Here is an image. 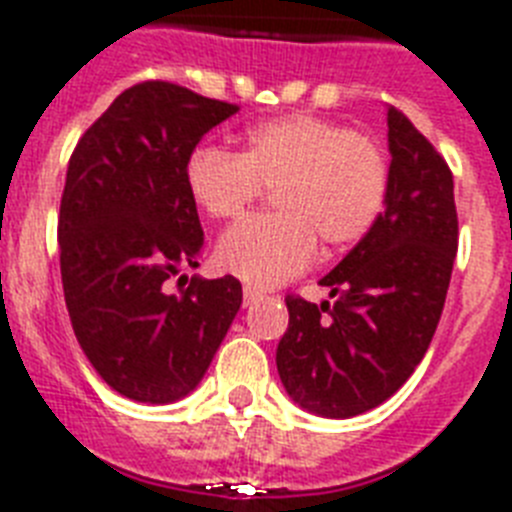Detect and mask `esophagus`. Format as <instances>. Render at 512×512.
<instances>
[{"label":"esophagus","instance_id":"obj_1","mask_svg":"<svg viewBox=\"0 0 512 512\" xmlns=\"http://www.w3.org/2000/svg\"><path fill=\"white\" fill-rule=\"evenodd\" d=\"M243 301H246V306H253L256 301H261V293L256 290V287L246 285V287H243Z\"/></svg>","mask_w":512,"mask_h":512}]
</instances>
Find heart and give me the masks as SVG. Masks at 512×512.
Masks as SVG:
<instances>
[{
  "mask_svg": "<svg viewBox=\"0 0 512 512\" xmlns=\"http://www.w3.org/2000/svg\"><path fill=\"white\" fill-rule=\"evenodd\" d=\"M185 188L211 219L238 217L274 188V214L246 217L219 238L222 272L274 287L308 269L316 240L342 251L366 235L387 198V159L369 135L340 122L290 114L253 125L240 151L198 146L185 162Z\"/></svg>",
  "mask_w": 512,
  "mask_h": 512,
  "instance_id": "obj_1",
  "label": "heart"
}]
</instances>
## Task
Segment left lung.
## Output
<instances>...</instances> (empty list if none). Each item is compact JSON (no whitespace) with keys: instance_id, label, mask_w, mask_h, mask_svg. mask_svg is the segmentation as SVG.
I'll use <instances>...</instances> for the list:
<instances>
[{"instance_id":"1","label":"left lung","mask_w":512,"mask_h":512,"mask_svg":"<svg viewBox=\"0 0 512 512\" xmlns=\"http://www.w3.org/2000/svg\"><path fill=\"white\" fill-rule=\"evenodd\" d=\"M387 198L374 227L322 277L332 303L287 298L282 387L303 411L350 418L382 405L424 358L458 253L453 172L387 107Z\"/></svg>"}]
</instances>
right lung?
Here are the masks:
<instances>
[{"instance_id": "right-lung-1", "label": "right lung", "mask_w": 512, "mask_h": 512, "mask_svg": "<svg viewBox=\"0 0 512 512\" xmlns=\"http://www.w3.org/2000/svg\"><path fill=\"white\" fill-rule=\"evenodd\" d=\"M238 112L188 88L146 80L83 133L59 206V269L75 337L104 382L135 403L167 405L204 379L243 303L235 277H180L198 266L204 230L185 162Z\"/></svg>"}]
</instances>
